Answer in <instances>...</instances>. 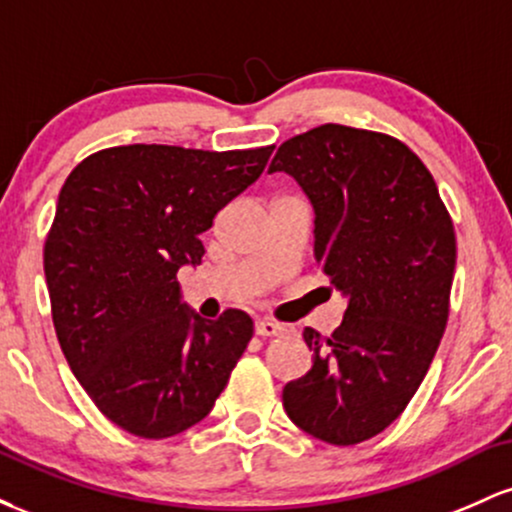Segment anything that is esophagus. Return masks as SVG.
Here are the masks:
<instances>
[{"label": "esophagus", "mask_w": 512, "mask_h": 512, "mask_svg": "<svg viewBox=\"0 0 512 512\" xmlns=\"http://www.w3.org/2000/svg\"><path fill=\"white\" fill-rule=\"evenodd\" d=\"M255 332L260 334V337H279V334L286 332V327L279 325V322H272V320H257Z\"/></svg>", "instance_id": "obj_1"}]
</instances>
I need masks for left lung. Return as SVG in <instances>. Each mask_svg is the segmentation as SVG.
<instances>
[{"instance_id": "obj_1", "label": "left lung", "mask_w": 512, "mask_h": 512, "mask_svg": "<svg viewBox=\"0 0 512 512\" xmlns=\"http://www.w3.org/2000/svg\"><path fill=\"white\" fill-rule=\"evenodd\" d=\"M315 211V262L346 298L330 337L305 327L313 366L284 387L301 431L330 445L378 436L419 390L448 325L455 228L433 175L399 139L322 125L279 146Z\"/></svg>"}]
</instances>
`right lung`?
<instances>
[{"label":"right lung","mask_w":512,"mask_h":512,"mask_svg":"<svg viewBox=\"0 0 512 512\" xmlns=\"http://www.w3.org/2000/svg\"><path fill=\"white\" fill-rule=\"evenodd\" d=\"M274 146L103 149L69 173L45 240L52 322L86 395L139 438L202 421L252 339V320H204L182 303L180 267L202 262V233L262 175Z\"/></svg>","instance_id":"add662e5"}]
</instances>
